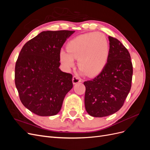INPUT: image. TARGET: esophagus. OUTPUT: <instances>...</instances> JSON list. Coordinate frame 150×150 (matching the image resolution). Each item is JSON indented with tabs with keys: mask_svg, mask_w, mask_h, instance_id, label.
Instances as JSON below:
<instances>
[{
	"mask_svg": "<svg viewBox=\"0 0 150 150\" xmlns=\"http://www.w3.org/2000/svg\"><path fill=\"white\" fill-rule=\"evenodd\" d=\"M81 81V79L78 76H74L73 78H72V83L73 84L78 83Z\"/></svg>",
	"mask_w": 150,
	"mask_h": 150,
	"instance_id": "esophagus-1",
	"label": "esophagus"
}]
</instances>
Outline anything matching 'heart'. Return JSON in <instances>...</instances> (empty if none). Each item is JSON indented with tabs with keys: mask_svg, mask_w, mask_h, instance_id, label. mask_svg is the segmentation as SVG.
Listing matches in <instances>:
<instances>
[{
	"mask_svg": "<svg viewBox=\"0 0 150 150\" xmlns=\"http://www.w3.org/2000/svg\"><path fill=\"white\" fill-rule=\"evenodd\" d=\"M67 50L60 52L62 63L67 68L78 59L79 69L88 77L98 74L106 65L109 54L108 42L101 33H86L77 36L69 42Z\"/></svg>",
	"mask_w": 150,
	"mask_h": 150,
	"instance_id": "heart-1",
	"label": "heart"
}]
</instances>
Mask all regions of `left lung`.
I'll use <instances>...</instances> for the list:
<instances>
[{"mask_svg": "<svg viewBox=\"0 0 150 150\" xmlns=\"http://www.w3.org/2000/svg\"><path fill=\"white\" fill-rule=\"evenodd\" d=\"M107 63L91 80L84 81L86 111L94 117L114 114L123 106L131 87L133 64L129 52L117 39L109 36Z\"/></svg>", "mask_w": 150, "mask_h": 150, "instance_id": "left-lung-1", "label": "left lung"}]
</instances>
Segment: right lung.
<instances>
[{"label": "right lung", "instance_id": "right-lung-1", "mask_svg": "<svg viewBox=\"0 0 150 150\" xmlns=\"http://www.w3.org/2000/svg\"><path fill=\"white\" fill-rule=\"evenodd\" d=\"M72 30L43 31L22 47L15 66L21 101L34 114L54 116L72 88V75L61 71L60 52Z\"/></svg>", "mask_w": 150, "mask_h": 150}]
</instances>
